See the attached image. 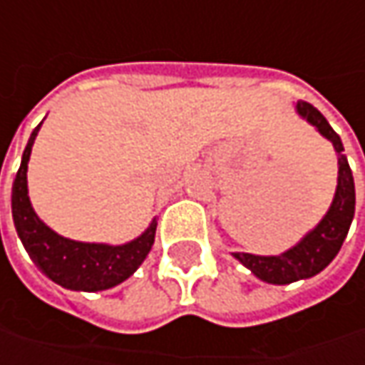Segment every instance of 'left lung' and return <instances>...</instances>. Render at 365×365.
<instances>
[{"mask_svg":"<svg viewBox=\"0 0 365 365\" xmlns=\"http://www.w3.org/2000/svg\"><path fill=\"white\" fill-rule=\"evenodd\" d=\"M299 115L304 118L311 125H315L323 138H327L335 152H337V164H339V175H337V190L333 197L327 215L321 219V223L315 230L307 233L299 244L290 247L288 252L280 256H254L235 252L233 258H237L245 268H250L254 276L259 280L270 282V284H290L302 278H311L319 274L323 268H327L331 259L337 256L341 250L344 240L351 219L356 211V187H354V175L347 164L344 154L341 138L333 132L329 121L323 118V113L307 101L297 103Z\"/></svg>","mask_w":365,"mask_h":365,"instance_id":"left-lung-1","label":"left lung"}]
</instances>
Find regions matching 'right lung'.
I'll return each instance as SVG.
<instances>
[{"instance_id":"obj_1","label":"right lung","mask_w":365,"mask_h":365,"mask_svg":"<svg viewBox=\"0 0 365 365\" xmlns=\"http://www.w3.org/2000/svg\"><path fill=\"white\" fill-rule=\"evenodd\" d=\"M42 125V123H40ZM36 128L24 150L21 164L11 187V215L21 244L30 258L52 282L68 290L97 292L118 287L146 259L156 235V219L140 237L123 245L85 244L52 232L34 213L28 197V160L32 154Z\"/></svg>"}]
</instances>
